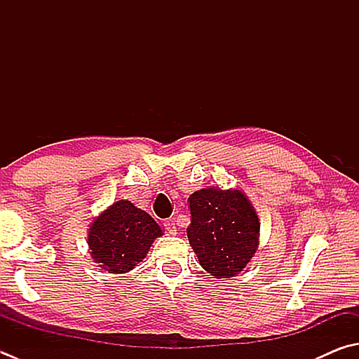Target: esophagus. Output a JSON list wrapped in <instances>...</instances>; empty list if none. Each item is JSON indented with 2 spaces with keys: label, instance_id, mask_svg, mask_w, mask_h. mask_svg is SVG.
Returning <instances> with one entry per match:
<instances>
[{
  "label": "esophagus",
  "instance_id": "esophagus-1",
  "mask_svg": "<svg viewBox=\"0 0 359 359\" xmlns=\"http://www.w3.org/2000/svg\"><path fill=\"white\" fill-rule=\"evenodd\" d=\"M164 226H165L168 234H172V236L177 234V223H175V220H165Z\"/></svg>",
  "mask_w": 359,
  "mask_h": 359
}]
</instances>
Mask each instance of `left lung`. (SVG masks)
Segmentation results:
<instances>
[{
	"instance_id": "8db88e82",
	"label": "left lung",
	"mask_w": 359,
	"mask_h": 359,
	"mask_svg": "<svg viewBox=\"0 0 359 359\" xmlns=\"http://www.w3.org/2000/svg\"><path fill=\"white\" fill-rule=\"evenodd\" d=\"M189 243L200 266L215 278H231L247 267L259 245V219L241 191L200 189L189 197Z\"/></svg>"
}]
</instances>
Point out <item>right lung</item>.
I'll list each match as a JSON object with an SVG mask.
<instances>
[{
	"mask_svg": "<svg viewBox=\"0 0 359 359\" xmlns=\"http://www.w3.org/2000/svg\"><path fill=\"white\" fill-rule=\"evenodd\" d=\"M162 234L150 214L131 201L118 200L92 222L87 243L101 269L121 275L142 262L154 239Z\"/></svg>",
	"mask_w": 359,
	"mask_h": 359,
	"instance_id": "add662e5",
	"label": "right lung"
}]
</instances>
